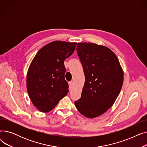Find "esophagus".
I'll return each mask as SVG.
<instances>
[{"label": "esophagus", "instance_id": "34e87169", "mask_svg": "<svg viewBox=\"0 0 147 147\" xmlns=\"http://www.w3.org/2000/svg\"><path fill=\"white\" fill-rule=\"evenodd\" d=\"M69 89H72V88H73V81H71V82H69Z\"/></svg>", "mask_w": 147, "mask_h": 147}]
</instances>
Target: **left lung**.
<instances>
[{"mask_svg": "<svg viewBox=\"0 0 147 147\" xmlns=\"http://www.w3.org/2000/svg\"><path fill=\"white\" fill-rule=\"evenodd\" d=\"M77 52L85 82L81 98L74 104L84 116L95 118L115 102L123 86V70L115 54L105 46L78 43Z\"/></svg>", "mask_w": 147, "mask_h": 147, "instance_id": "obj_1", "label": "left lung"}]
</instances>
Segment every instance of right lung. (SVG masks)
<instances>
[{
	"instance_id": "obj_1",
	"label": "right lung",
	"mask_w": 147,
	"mask_h": 147,
	"mask_svg": "<svg viewBox=\"0 0 147 147\" xmlns=\"http://www.w3.org/2000/svg\"><path fill=\"white\" fill-rule=\"evenodd\" d=\"M76 42L53 41L42 48L33 59L27 74V89L33 104L49 112L68 92L64 61L72 55Z\"/></svg>"
}]
</instances>
